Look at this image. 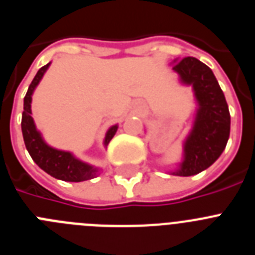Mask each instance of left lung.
<instances>
[{"label": "left lung", "instance_id": "left-lung-1", "mask_svg": "<svg viewBox=\"0 0 255 255\" xmlns=\"http://www.w3.org/2000/svg\"><path fill=\"white\" fill-rule=\"evenodd\" d=\"M180 82L191 85L198 103L193 129L184 141V159L172 171L176 176H193L215 163L230 136V111L215 74L195 57L173 61Z\"/></svg>", "mask_w": 255, "mask_h": 255}]
</instances>
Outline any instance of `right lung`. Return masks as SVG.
<instances>
[{
	"label": "right lung",
	"instance_id": "right-lung-1",
	"mask_svg": "<svg viewBox=\"0 0 255 255\" xmlns=\"http://www.w3.org/2000/svg\"><path fill=\"white\" fill-rule=\"evenodd\" d=\"M49 65H51V62L38 70L37 75L34 76L31 84L29 85L28 92H26L25 98H24V111H22L21 117V131L24 143H25L26 149H28L33 161L42 170L46 171L48 175L53 176L55 179L71 182L91 180L97 176L98 168L78 159L71 152L56 149V148L48 145L42 138V134L35 128L34 120L31 117V96L43 78ZM117 128H119V125H114L107 130L105 141H103L105 147H107L108 143L114 138V135L117 131Z\"/></svg>",
	"mask_w": 255,
	"mask_h": 255
}]
</instances>
